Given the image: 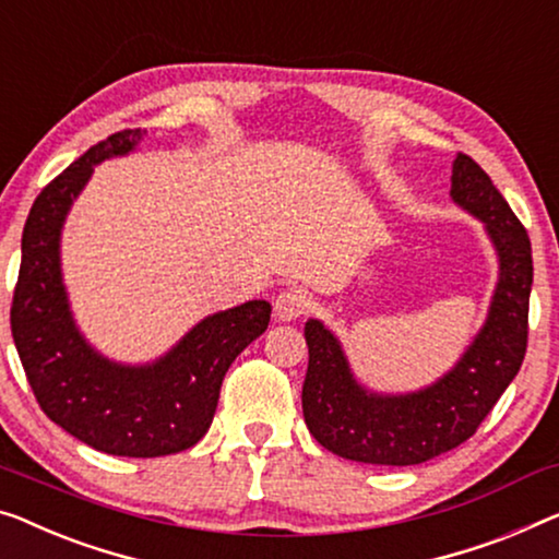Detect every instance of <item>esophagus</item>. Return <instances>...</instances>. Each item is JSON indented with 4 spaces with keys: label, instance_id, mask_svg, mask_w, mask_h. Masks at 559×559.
Wrapping results in <instances>:
<instances>
[{
    "label": "esophagus",
    "instance_id": "34e87169",
    "mask_svg": "<svg viewBox=\"0 0 559 559\" xmlns=\"http://www.w3.org/2000/svg\"><path fill=\"white\" fill-rule=\"evenodd\" d=\"M311 308V296L304 288H283L273 304V313L278 321H294Z\"/></svg>",
    "mask_w": 559,
    "mask_h": 559
}]
</instances>
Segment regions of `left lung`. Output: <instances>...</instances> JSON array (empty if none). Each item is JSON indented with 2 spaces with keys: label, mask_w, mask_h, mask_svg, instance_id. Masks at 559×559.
<instances>
[{
  "label": "left lung",
  "mask_w": 559,
  "mask_h": 559,
  "mask_svg": "<svg viewBox=\"0 0 559 559\" xmlns=\"http://www.w3.org/2000/svg\"><path fill=\"white\" fill-rule=\"evenodd\" d=\"M452 200L477 215L499 255V278L487 321L449 373L412 394H373L354 379L338 338L308 319L304 419L329 452L364 464L409 466L460 447L518 377L527 352L532 290L530 236L489 175L460 153Z\"/></svg>",
  "instance_id": "8db88e82"
}]
</instances>
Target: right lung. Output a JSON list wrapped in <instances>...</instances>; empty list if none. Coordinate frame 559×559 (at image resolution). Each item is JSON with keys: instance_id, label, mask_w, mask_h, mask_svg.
<instances>
[{"instance_id": "right-lung-1", "label": "right lung", "mask_w": 559, "mask_h": 559, "mask_svg": "<svg viewBox=\"0 0 559 559\" xmlns=\"http://www.w3.org/2000/svg\"><path fill=\"white\" fill-rule=\"evenodd\" d=\"M143 130H120L45 186L22 233L12 336L37 404L67 435L115 456H165L211 429L221 384L236 356L269 329L271 304L213 313L160 359L124 366L105 359L74 326L60 271V233L95 165L128 155Z\"/></svg>"}]
</instances>
